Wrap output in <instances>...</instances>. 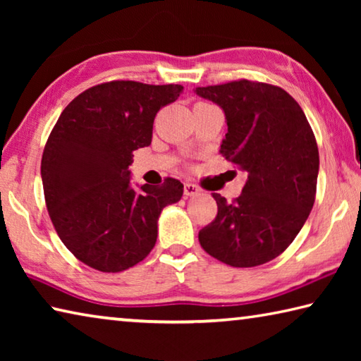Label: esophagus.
Returning <instances> with one entry per match:
<instances>
[{
  "label": "esophagus",
  "instance_id": "esophagus-1",
  "mask_svg": "<svg viewBox=\"0 0 361 361\" xmlns=\"http://www.w3.org/2000/svg\"><path fill=\"white\" fill-rule=\"evenodd\" d=\"M200 191H199V188L194 185V183H191V181H186L185 183V195L186 197H192V195H197Z\"/></svg>",
  "mask_w": 361,
  "mask_h": 361
}]
</instances>
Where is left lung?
<instances>
[{
	"mask_svg": "<svg viewBox=\"0 0 361 361\" xmlns=\"http://www.w3.org/2000/svg\"><path fill=\"white\" fill-rule=\"evenodd\" d=\"M223 109L228 133L219 152L247 172L242 194L218 204L199 232L207 253L234 267L277 258L295 240L314 207L319 148L305 114L283 89L247 79L195 87Z\"/></svg>",
	"mask_w": 361,
	"mask_h": 361,
	"instance_id": "left-lung-1",
	"label": "left lung"
}]
</instances>
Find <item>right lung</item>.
<instances>
[{"label":"right lung","instance_id":"add662e5","mask_svg":"<svg viewBox=\"0 0 361 361\" xmlns=\"http://www.w3.org/2000/svg\"><path fill=\"white\" fill-rule=\"evenodd\" d=\"M181 85L113 81L79 94L46 143L41 180L60 240L84 264L121 272L143 261L157 221L183 185H132V152L151 145L152 122L180 97Z\"/></svg>","mask_w":361,"mask_h":361}]
</instances>
